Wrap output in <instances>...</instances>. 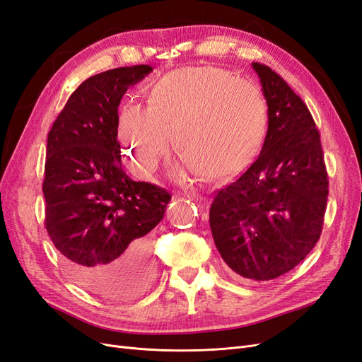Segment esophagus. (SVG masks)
<instances>
[{
    "mask_svg": "<svg viewBox=\"0 0 362 362\" xmlns=\"http://www.w3.org/2000/svg\"><path fill=\"white\" fill-rule=\"evenodd\" d=\"M184 196H185V198H187V199L196 202V205H198L199 208H205V206H206V199L204 198V196H201V194H198V193H194V192H185Z\"/></svg>",
    "mask_w": 362,
    "mask_h": 362,
    "instance_id": "obj_1",
    "label": "esophagus"
}]
</instances>
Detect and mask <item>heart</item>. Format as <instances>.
Instances as JSON below:
<instances>
[{
  "label": "heart",
  "instance_id": "heart-1",
  "mask_svg": "<svg viewBox=\"0 0 362 362\" xmlns=\"http://www.w3.org/2000/svg\"><path fill=\"white\" fill-rule=\"evenodd\" d=\"M146 108L120 107L117 137L129 168L148 178L173 151L208 180L245 170L266 139V98L250 80L217 66L172 71L146 90Z\"/></svg>",
  "mask_w": 362,
  "mask_h": 362
}]
</instances>
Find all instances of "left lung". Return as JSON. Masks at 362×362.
Returning <instances> with one entry per match:
<instances>
[{
    "label": "left lung",
    "mask_w": 362,
    "mask_h": 362,
    "mask_svg": "<svg viewBox=\"0 0 362 362\" xmlns=\"http://www.w3.org/2000/svg\"><path fill=\"white\" fill-rule=\"evenodd\" d=\"M267 103L258 158L210 206V228L228 267L249 281L290 272L319 242L327 201L320 133L308 107L266 64L252 63Z\"/></svg>",
    "instance_id": "1"
}]
</instances>
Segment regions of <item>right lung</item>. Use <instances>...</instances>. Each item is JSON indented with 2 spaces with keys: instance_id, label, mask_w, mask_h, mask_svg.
Listing matches in <instances>:
<instances>
[{
  "instance_id": "right-lung-1",
  "label": "right lung",
  "mask_w": 362,
  "mask_h": 362,
  "mask_svg": "<svg viewBox=\"0 0 362 362\" xmlns=\"http://www.w3.org/2000/svg\"><path fill=\"white\" fill-rule=\"evenodd\" d=\"M149 64L116 68L83 81L48 133L45 226L68 275L100 298H129L152 272L151 231L172 196L122 169L117 107Z\"/></svg>"
}]
</instances>
